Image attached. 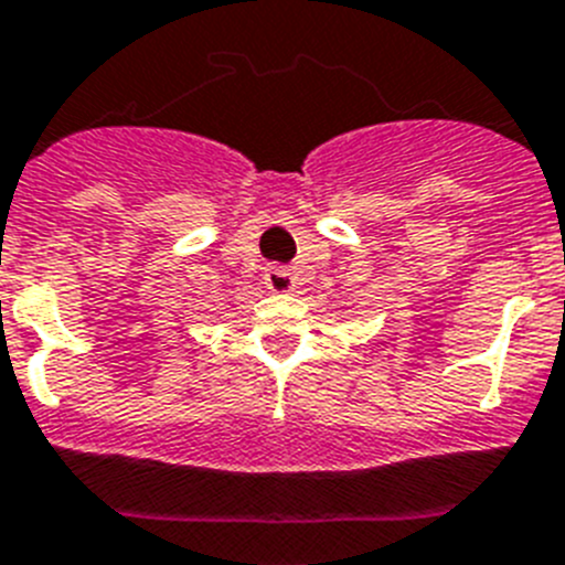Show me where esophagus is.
<instances>
[{
	"label": "esophagus",
	"instance_id": "esophagus-1",
	"mask_svg": "<svg viewBox=\"0 0 565 565\" xmlns=\"http://www.w3.org/2000/svg\"><path fill=\"white\" fill-rule=\"evenodd\" d=\"M264 284H267V289H273V292H292V289H296V273L287 267H269L267 273H264Z\"/></svg>",
	"mask_w": 565,
	"mask_h": 565
}]
</instances>
